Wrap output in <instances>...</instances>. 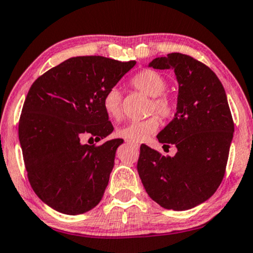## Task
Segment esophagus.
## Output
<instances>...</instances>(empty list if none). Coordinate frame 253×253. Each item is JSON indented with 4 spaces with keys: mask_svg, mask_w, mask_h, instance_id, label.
I'll return each mask as SVG.
<instances>
[{
    "mask_svg": "<svg viewBox=\"0 0 253 253\" xmlns=\"http://www.w3.org/2000/svg\"><path fill=\"white\" fill-rule=\"evenodd\" d=\"M126 143H127V144H129V145H134V146H136V148H138V144H137V143H135V142H131V141H126Z\"/></svg>",
    "mask_w": 253,
    "mask_h": 253,
    "instance_id": "obj_1",
    "label": "esophagus"
}]
</instances>
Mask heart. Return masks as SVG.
I'll use <instances>...</instances> for the list:
<instances>
[{
  "label": "heart",
  "mask_w": 253,
  "mask_h": 253,
  "mask_svg": "<svg viewBox=\"0 0 253 253\" xmlns=\"http://www.w3.org/2000/svg\"><path fill=\"white\" fill-rule=\"evenodd\" d=\"M131 85L135 88L153 97L150 104V110L156 111L161 118H168L174 111V101L167 94H164L167 83L165 78L153 70H143L131 79ZM103 108L107 115L112 119H119L123 114L122 90L112 86L103 95ZM159 128V119L157 116H151L143 120H130L117 129L120 137L129 141H143L150 134L156 133Z\"/></svg>",
  "instance_id": "b5f03b06"
}]
</instances>
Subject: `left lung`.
<instances>
[{
    "label": "left lung",
    "instance_id": "1",
    "mask_svg": "<svg viewBox=\"0 0 253 253\" xmlns=\"http://www.w3.org/2000/svg\"><path fill=\"white\" fill-rule=\"evenodd\" d=\"M149 67L171 69L178 83L174 119L157 135L174 144V157L141 145L137 171L146 193L165 209L183 211L207 201L220 185L234 133L224 86L190 55L170 53Z\"/></svg>",
    "mask_w": 253,
    "mask_h": 253
}]
</instances>
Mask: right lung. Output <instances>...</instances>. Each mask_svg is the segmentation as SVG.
I'll return each mask as SVG.
<instances>
[{"label":"right lung","mask_w":253,"mask_h":253,"mask_svg":"<svg viewBox=\"0 0 253 253\" xmlns=\"http://www.w3.org/2000/svg\"><path fill=\"white\" fill-rule=\"evenodd\" d=\"M136 61L100 55L75 56L34 82L19 120V141L33 190L59 212L81 214L99 205L124 139L102 145L114 130L103 95Z\"/></svg>","instance_id":"right-lung-1"}]
</instances>
